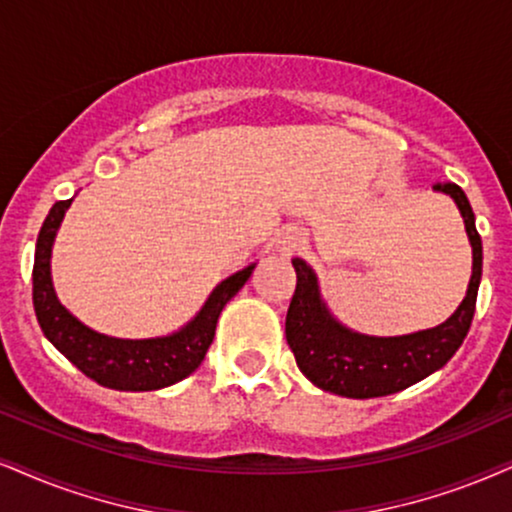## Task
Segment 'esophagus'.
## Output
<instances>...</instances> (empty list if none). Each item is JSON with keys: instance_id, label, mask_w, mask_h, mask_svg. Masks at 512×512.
<instances>
[{"instance_id": "esophagus-1", "label": "esophagus", "mask_w": 512, "mask_h": 512, "mask_svg": "<svg viewBox=\"0 0 512 512\" xmlns=\"http://www.w3.org/2000/svg\"><path fill=\"white\" fill-rule=\"evenodd\" d=\"M306 244H308V239H306L304 232H301V230H287V232H282L280 237H277L275 249L280 251L282 256H292V254H296V251L304 249Z\"/></svg>"}]
</instances>
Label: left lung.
Here are the masks:
<instances>
[{
	"mask_svg": "<svg viewBox=\"0 0 512 512\" xmlns=\"http://www.w3.org/2000/svg\"><path fill=\"white\" fill-rule=\"evenodd\" d=\"M434 192L446 194L463 216L472 246V275L460 306L444 323L430 330L375 337L351 330L327 308L315 270L304 258H292L296 289L287 311L285 334L296 365L315 387L346 399H375L396 394L444 368L470 330L479 280H482V239L465 192L453 182H437Z\"/></svg>",
	"mask_w": 512,
	"mask_h": 512,
	"instance_id": "left-lung-1",
	"label": "left lung"
}]
</instances>
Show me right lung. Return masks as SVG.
<instances>
[{
  "instance_id": "add662e5",
  "label": "right lung",
  "mask_w": 512,
  "mask_h": 512,
  "mask_svg": "<svg viewBox=\"0 0 512 512\" xmlns=\"http://www.w3.org/2000/svg\"><path fill=\"white\" fill-rule=\"evenodd\" d=\"M73 199L56 201L44 218L35 246L33 266V306L37 323L44 337L63 356L102 387L118 391H154L185 380L204 361L208 346L213 342L220 313L227 301L246 285L256 263L237 270L216 285L199 313L182 325L180 330L149 339H121L102 334L85 323L61 304L52 282V249L56 232L63 223Z\"/></svg>"
}]
</instances>
